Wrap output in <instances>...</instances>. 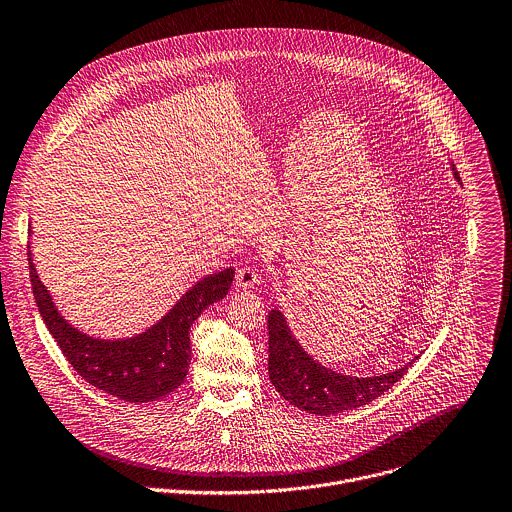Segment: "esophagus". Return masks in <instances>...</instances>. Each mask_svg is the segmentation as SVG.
<instances>
[{"mask_svg": "<svg viewBox=\"0 0 512 512\" xmlns=\"http://www.w3.org/2000/svg\"><path fill=\"white\" fill-rule=\"evenodd\" d=\"M258 284V270L254 266H242L236 270V286L242 290L254 288Z\"/></svg>", "mask_w": 512, "mask_h": 512, "instance_id": "34e87169", "label": "esophagus"}]
</instances>
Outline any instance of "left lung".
I'll return each instance as SVG.
<instances>
[{"mask_svg": "<svg viewBox=\"0 0 512 512\" xmlns=\"http://www.w3.org/2000/svg\"><path fill=\"white\" fill-rule=\"evenodd\" d=\"M456 182L460 176L452 164ZM418 358V356H416ZM406 366L380 376H346L316 362L292 336L280 310L268 314V374L274 388L294 406L318 416L358 408L384 394L408 370Z\"/></svg>", "mask_w": 512, "mask_h": 512, "instance_id": "obj_1", "label": "left lung"}]
</instances>
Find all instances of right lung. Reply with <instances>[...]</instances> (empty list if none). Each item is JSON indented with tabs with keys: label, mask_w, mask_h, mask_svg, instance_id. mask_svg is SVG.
<instances>
[{
	"label": "right lung",
	"mask_w": 512,
	"mask_h": 512,
	"mask_svg": "<svg viewBox=\"0 0 512 512\" xmlns=\"http://www.w3.org/2000/svg\"><path fill=\"white\" fill-rule=\"evenodd\" d=\"M30 278L40 314L74 370L92 386L126 402H152L174 392L190 366V326L234 280V268L210 274L194 284L152 328L124 340H100L70 326L42 284L32 252Z\"/></svg>",
	"instance_id": "add662e5"
}]
</instances>
